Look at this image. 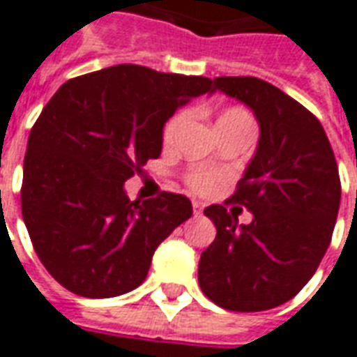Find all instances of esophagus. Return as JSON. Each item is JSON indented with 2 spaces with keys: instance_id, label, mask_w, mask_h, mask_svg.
Instances as JSON below:
<instances>
[{
  "instance_id": "1",
  "label": "esophagus",
  "mask_w": 357,
  "mask_h": 357,
  "mask_svg": "<svg viewBox=\"0 0 357 357\" xmlns=\"http://www.w3.org/2000/svg\"><path fill=\"white\" fill-rule=\"evenodd\" d=\"M202 210H204V206L200 204V202H192V212H195V215H200Z\"/></svg>"
}]
</instances>
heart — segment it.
I'll return each mask as SVG.
<instances>
[{
  "mask_svg": "<svg viewBox=\"0 0 357 357\" xmlns=\"http://www.w3.org/2000/svg\"><path fill=\"white\" fill-rule=\"evenodd\" d=\"M225 115H245L244 112H240V109H229L225 112L221 117H225ZM187 117H189V113L181 112L178 113L176 117L170 119V123L166 125L165 128V142L166 144H172L176 136H178V132L181 126L185 125ZM187 183L191 187L192 191L199 192V195H210V192L218 191V187L221 185V174L215 170H195L187 178Z\"/></svg>",
  "mask_w": 357,
  "mask_h": 357,
  "instance_id": "heart-1",
  "label": "heart"
}]
</instances>
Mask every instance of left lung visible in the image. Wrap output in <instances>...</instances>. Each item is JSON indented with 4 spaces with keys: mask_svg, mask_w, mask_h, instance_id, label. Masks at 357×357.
<instances>
[{
    "mask_svg": "<svg viewBox=\"0 0 357 357\" xmlns=\"http://www.w3.org/2000/svg\"><path fill=\"white\" fill-rule=\"evenodd\" d=\"M213 91L244 102L259 123V144L232 202L253 213L250 225L225 206L204 213L218 229L200 255L208 299L236 312H259L293 299L326 255L340 204V179L324 126L306 107L257 77H215Z\"/></svg>",
    "mask_w": 357,
    "mask_h": 357,
    "instance_id": "obj_1",
    "label": "left lung"
}]
</instances>
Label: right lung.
Instances as JSON below:
<instances>
[{"mask_svg":"<svg viewBox=\"0 0 357 357\" xmlns=\"http://www.w3.org/2000/svg\"><path fill=\"white\" fill-rule=\"evenodd\" d=\"M212 79L119 64L66 81L28 138L20 202L26 229L58 284L89 299L128 293L153 253L192 215L162 192L130 200L125 181L162 151V128Z\"/></svg>","mask_w":357,"mask_h":357,"instance_id":"1","label":"right lung"}]
</instances>
